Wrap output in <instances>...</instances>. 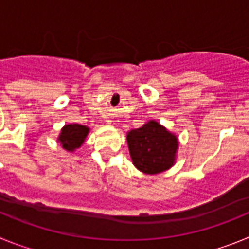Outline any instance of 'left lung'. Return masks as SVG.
Instances as JSON below:
<instances>
[{
	"mask_svg": "<svg viewBox=\"0 0 249 249\" xmlns=\"http://www.w3.org/2000/svg\"><path fill=\"white\" fill-rule=\"evenodd\" d=\"M129 155L136 168L147 175L164 172L175 164L178 140L156 121L127 133Z\"/></svg>",
	"mask_w": 249,
	"mask_h": 249,
	"instance_id": "left-lung-1",
	"label": "left lung"
}]
</instances>
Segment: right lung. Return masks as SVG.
Wrapping results in <instances>:
<instances>
[{
    "label": "right lung",
    "mask_w": 249,
    "mask_h": 249,
    "mask_svg": "<svg viewBox=\"0 0 249 249\" xmlns=\"http://www.w3.org/2000/svg\"><path fill=\"white\" fill-rule=\"evenodd\" d=\"M89 128L82 124H66L58 136V142L62 144L63 148L68 152H73L74 149L82 146L86 137L89 135Z\"/></svg>",
    "instance_id": "right-lung-1"
}]
</instances>
